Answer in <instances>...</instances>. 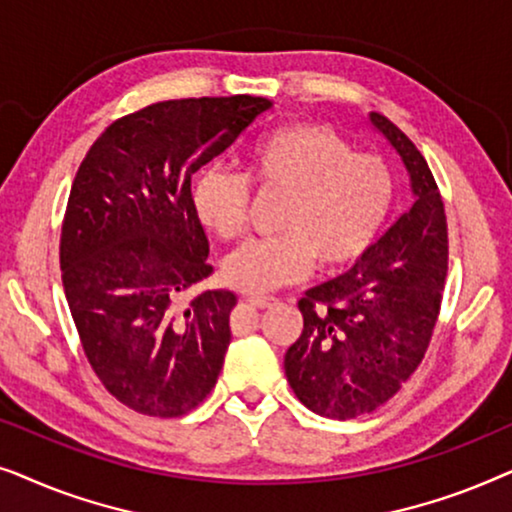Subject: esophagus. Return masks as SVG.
I'll list each match as a JSON object with an SVG mask.
<instances>
[{
    "label": "esophagus",
    "mask_w": 512,
    "mask_h": 512,
    "mask_svg": "<svg viewBox=\"0 0 512 512\" xmlns=\"http://www.w3.org/2000/svg\"><path fill=\"white\" fill-rule=\"evenodd\" d=\"M247 303L258 307V310H265V307L277 305V298H272V296H247Z\"/></svg>",
    "instance_id": "esophagus-1"
}]
</instances>
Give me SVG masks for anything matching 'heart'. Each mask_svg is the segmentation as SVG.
<instances>
[{
    "label": "heart",
    "instance_id": "b5f03b06",
    "mask_svg": "<svg viewBox=\"0 0 512 512\" xmlns=\"http://www.w3.org/2000/svg\"><path fill=\"white\" fill-rule=\"evenodd\" d=\"M249 179L284 191L277 228L223 261V279L240 291L291 284L317 261L321 270H345L368 254L396 202V174L377 153H356L324 123H289L249 149ZM228 167H202L191 186L200 226L233 242L247 228L251 184Z\"/></svg>",
    "mask_w": 512,
    "mask_h": 512
}]
</instances>
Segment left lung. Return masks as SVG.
Segmentation results:
<instances>
[{
	"label": "left lung",
	"mask_w": 512,
	"mask_h": 512,
	"mask_svg": "<svg viewBox=\"0 0 512 512\" xmlns=\"http://www.w3.org/2000/svg\"><path fill=\"white\" fill-rule=\"evenodd\" d=\"M370 121L401 156L415 205L345 275L300 298L303 333L284 356L298 401L331 419L380 408L415 373L436 328L447 277L443 195L422 153L387 116Z\"/></svg>",
	"instance_id": "left-lung-1"
}]
</instances>
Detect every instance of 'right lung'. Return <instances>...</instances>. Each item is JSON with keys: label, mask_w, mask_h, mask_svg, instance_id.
I'll return each mask as SVG.
<instances>
[{"label": "right lung", "mask_w": 512, "mask_h": 512, "mask_svg": "<svg viewBox=\"0 0 512 512\" xmlns=\"http://www.w3.org/2000/svg\"><path fill=\"white\" fill-rule=\"evenodd\" d=\"M270 107L251 95L156 102L111 123L76 172L62 286L90 368L139 415H186L219 380L237 296L181 303L214 272L191 177Z\"/></svg>", "instance_id": "1"}]
</instances>
